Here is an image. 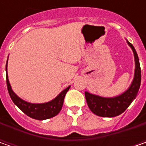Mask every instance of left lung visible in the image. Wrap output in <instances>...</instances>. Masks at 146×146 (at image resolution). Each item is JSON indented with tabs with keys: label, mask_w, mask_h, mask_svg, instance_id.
<instances>
[{
	"label": "left lung",
	"mask_w": 146,
	"mask_h": 146,
	"mask_svg": "<svg viewBox=\"0 0 146 146\" xmlns=\"http://www.w3.org/2000/svg\"><path fill=\"white\" fill-rule=\"evenodd\" d=\"M126 40L127 44L132 48L134 54L135 71H134L133 80L130 86L125 92L113 98L101 97L85 91L84 94H85L88 106L89 109L91 110V111L96 115L101 117L110 118V117H115L121 115L123 112L126 110L127 108L130 106V104L132 103V101L136 98L137 95L141 85V80L140 62L135 48L127 40Z\"/></svg>",
	"instance_id": "1"
}]
</instances>
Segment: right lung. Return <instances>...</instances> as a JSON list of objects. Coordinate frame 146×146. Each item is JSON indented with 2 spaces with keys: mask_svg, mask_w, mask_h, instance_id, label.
<instances>
[{
  "mask_svg": "<svg viewBox=\"0 0 146 146\" xmlns=\"http://www.w3.org/2000/svg\"><path fill=\"white\" fill-rule=\"evenodd\" d=\"M7 64L8 60L6 62V84L8 88V92L10 98L14 102L24 114L31 117L32 119H38V120H44L50 118H53L54 116L58 114L60 110H62L64 98L66 93L69 90L70 86H68L64 90H62L61 93L53 100L49 101L48 102L44 103H31L28 102H26L20 98L16 93H14L11 88L8 79V73H7Z\"/></svg>",
  "mask_w": 146,
  "mask_h": 146,
  "instance_id": "obj_1",
  "label": "right lung"
}]
</instances>
